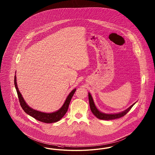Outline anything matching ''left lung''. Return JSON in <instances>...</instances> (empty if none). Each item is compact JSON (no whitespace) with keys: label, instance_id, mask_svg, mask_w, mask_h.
<instances>
[{"label":"left lung","instance_id":"8db88e82","mask_svg":"<svg viewBox=\"0 0 155 155\" xmlns=\"http://www.w3.org/2000/svg\"><path fill=\"white\" fill-rule=\"evenodd\" d=\"M88 97H89V105H90L91 111L95 117H96L98 119H102V120H112V119H115L121 118L124 116L129 111L131 108L133 107V106L136 103H135L133 105H131L130 107H129L127 110L122 112H120L118 114H106L101 112L97 110V108L94 105L92 97L89 93H88Z\"/></svg>","mask_w":155,"mask_h":155}]
</instances>
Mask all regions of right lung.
<instances>
[{
  "label": "right lung",
  "mask_w": 155,
  "mask_h": 155,
  "mask_svg": "<svg viewBox=\"0 0 155 155\" xmlns=\"http://www.w3.org/2000/svg\"><path fill=\"white\" fill-rule=\"evenodd\" d=\"M14 85L18 94L20 105L21 106L22 108L24 110V111L27 114L29 115L33 118L37 119L41 122L46 123V124L56 122L63 117V116L65 115V114L68 110V105L70 103V101L71 100L73 96L74 95L75 92L76 91V89H73L71 92V93L68 94L64 103L58 111L52 112V113H44V112H41L35 110H33L26 104V103H25L24 100L22 96V94L19 91L17 85L15 75L14 76Z\"/></svg>",
  "instance_id": "add662e5"
}]
</instances>
